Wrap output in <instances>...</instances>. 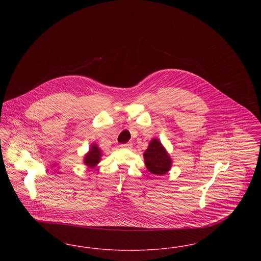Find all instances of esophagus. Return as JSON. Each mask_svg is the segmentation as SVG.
<instances>
[{"mask_svg":"<svg viewBox=\"0 0 261 261\" xmlns=\"http://www.w3.org/2000/svg\"><path fill=\"white\" fill-rule=\"evenodd\" d=\"M132 147H133L132 143H126V144H121L120 145V148H122V149H132Z\"/></svg>","mask_w":261,"mask_h":261,"instance_id":"1","label":"esophagus"}]
</instances>
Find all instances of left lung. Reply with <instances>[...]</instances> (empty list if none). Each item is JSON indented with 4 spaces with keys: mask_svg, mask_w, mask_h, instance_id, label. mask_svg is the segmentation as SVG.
Returning <instances> with one entry per match:
<instances>
[{
    "mask_svg": "<svg viewBox=\"0 0 261 261\" xmlns=\"http://www.w3.org/2000/svg\"><path fill=\"white\" fill-rule=\"evenodd\" d=\"M144 160L147 169L154 175H164L172 166V161L168 152L158 139L150 141L148 149L144 152Z\"/></svg>",
    "mask_w": 261,
    "mask_h": 261,
    "instance_id": "left-lung-1",
    "label": "left lung"
}]
</instances>
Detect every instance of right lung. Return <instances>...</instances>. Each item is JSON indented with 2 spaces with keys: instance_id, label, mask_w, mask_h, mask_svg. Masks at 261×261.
I'll list each match as a JSON object with an SVG mask.
<instances>
[{
  "instance_id": "add662e5",
  "label": "right lung",
  "mask_w": 261,
  "mask_h": 261,
  "mask_svg": "<svg viewBox=\"0 0 261 261\" xmlns=\"http://www.w3.org/2000/svg\"><path fill=\"white\" fill-rule=\"evenodd\" d=\"M100 156H101V151L98 147V145L92 144L89 151L84 156V164L87 165L88 167L93 168L99 163L100 161Z\"/></svg>"
}]
</instances>
